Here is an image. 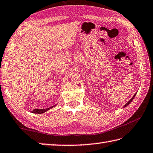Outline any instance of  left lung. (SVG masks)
I'll return each mask as SVG.
<instances>
[{
  "label": "left lung",
  "mask_w": 153,
  "mask_h": 153,
  "mask_svg": "<svg viewBox=\"0 0 153 153\" xmlns=\"http://www.w3.org/2000/svg\"><path fill=\"white\" fill-rule=\"evenodd\" d=\"M136 94H137V93H136V94H134V96L132 97V99H131L130 100H129V101H128V102H127V103H126V104H125V105H124V106H123V108H125V107H126V106H127V105H129V104H130V103H131V102L132 101V100H133V99H134V97H135V96H136Z\"/></svg>",
  "instance_id": "8db88e82"
}]
</instances>
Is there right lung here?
<instances>
[{
	"instance_id": "add662e5",
	"label": "right lung",
	"mask_w": 153,
	"mask_h": 153,
	"mask_svg": "<svg viewBox=\"0 0 153 153\" xmlns=\"http://www.w3.org/2000/svg\"><path fill=\"white\" fill-rule=\"evenodd\" d=\"M56 105H54L53 106H51V107L50 108H42V109H34L33 111H32L31 112H33V113H34V114H42V113H44V112L48 111V110H50L51 108H53L54 106H55Z\"/></svg>"
}]
</instances>
